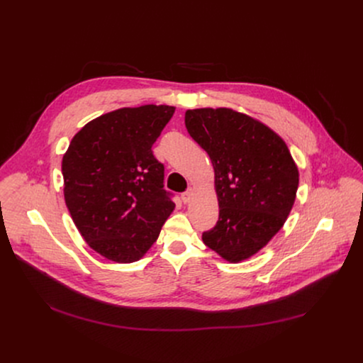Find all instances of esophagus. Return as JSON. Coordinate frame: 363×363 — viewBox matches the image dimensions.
<instances>
[{"mask_svg":"<svg viewBox=\"0 0 363 363\" xmlns=\"http://www.w3.org/2000/svg\"><path fill=\"white\" fill-rule=\"evenodd\" d=\"M192 195H194V188L191 186V188H188L182 195H181V198H182V201L185 202V203H188L189 201H191V198H192Z\"/></svg>","mask_w":363,"mask_h":363,"instance_id":"34e87169","label":"esophagus"}]
</instances>
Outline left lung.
<instances>
[{"label": "left lung", "instance_id": "obj_1", "mask_svg": "<svg viewBox=\"0 0 363 363\" xmlns=\"http://www.w3.org/2000/svg\"><path fill=\"white\" fill-rule=\"evenodd\" d=\"M185 126L214 167L220 217L202 241L230 263L247 260L284 225L298 186L297 165L286 142L245 113L189 109Z\"/></svg>", "mask_w": 363, "mask_h": 363}]
</instances>
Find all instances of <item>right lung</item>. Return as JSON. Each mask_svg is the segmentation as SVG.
Wrapping results in <instances>:
<instances>
[{
    "mask_svg": "<svg viewBox=\"0 0 363 363\" xmlns=\"http://www.w3.org/2000/svg\"><path fill=\"white\" fill-rule=\"evenodd\" d=\"M175 112L168 105L122 108L86 123L62 161L65 201L96 252L133 263L160 237L175 208L152 145Z\"/></svg>",
    "mask_w": 363,
    "mask_h": 363,
    "instance_id": "add662e5",
    "label": "right lung"
}]
</instances>
